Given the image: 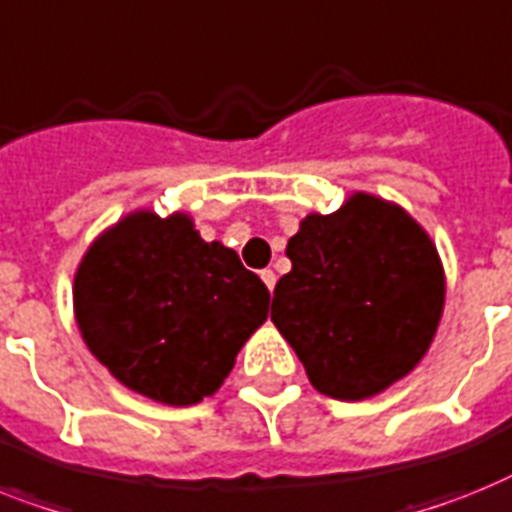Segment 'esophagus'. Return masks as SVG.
I'll return each mask as SVG.
<instances>
[{
    "mask_svg": "<svg viewBox=\"0 0 512 512\" xmlns=\"http://www.w3.org/2000/svg\"><path fill=\"white\" fill-rule=\"evenodd\" d=\"M260 278H263L265 286H268L270 292H273V289H276V273H273V270H270V268L260 270Z\"/></svg>",
    "mask_w": 512,
    "mask_h": 512,
    "instance_id": "1",
    "label": "esophagus"
}]
</instances>
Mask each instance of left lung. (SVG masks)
<instances>
[{
  "label": "left lung",
  "instance_id": "left-lung-1",
  "mask_svg": "<svg viewBox=\"0 0 512 512\" xmlns=\"http://www.w3.org/2000/svg\"><path fill=\"white\" fill-rule=\"evenodd\" d=\"M292 270L270 321L326 397H376L421 363L444 310V268L413 215L355 191L336 213H310L286 244Z\"/></svg>",
  "mask_w": 512,
  "mask_h": 512
}]
</instances>
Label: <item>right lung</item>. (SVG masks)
Returning <instances> with one entry per match:
<instances>
[{
  "instance_id": "right-lung-1",
  "label": "right lung",
  "mask_w": 512,
  "mask_h": 512,
  "mask_svg": "<svg viewBox=\"0 0 512 512\" xmlns=\"http://www.w3.org/2000/svg\"><path fill=\"white\" fill-rule=\"evenodd\" d=\"M270 292L186 213L134 210L91 242L73 284L89 352L131 392L170 407L223 386L268 318Z\"/></svg>"
}]
</instances>
